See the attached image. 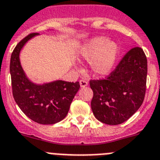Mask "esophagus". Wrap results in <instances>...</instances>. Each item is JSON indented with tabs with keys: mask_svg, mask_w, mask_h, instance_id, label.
<instances>
[{
	"mask_svg": "<svg viewBox=\"0 0 160 160\" xmlns=\"http://www.w3.org/2000/svg\"><path fill=\"white\" fill-rule=\"evenodd\" d=\"M80 87L84 88V87H86L88 84V83L87 80H80Z\"/></svg>",
	"mask_w": 160,
	"mask_h": 160,
	"instance_id": "obj_1",
	"label": "esophagus"
}]
</instances>
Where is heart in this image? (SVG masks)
Listing matches in <instances>:
<instances>
[{"mask_svg": "<svg viewBox=\"0 0 160 160\" xmlns=\"http://www.w3.org/2000/svg\"><path fill=\"white\" fill-rule=\"evenodd\" d=\"M119 46L105 37L92 39L81 48V56L91 61L92 69L96 74L108 75L114 68L119 55Z\"/></svg>", "mask_w": 160, "mask_h": 160, "instance_id": "1", "label": "heart"}]
</instances>
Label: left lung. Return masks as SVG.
<instances>
[{
	"label": "left lung",
	"mask_w": 160,
	"mask_h": 160,
	"mask_svg": "<svg viewBox=\"0 0 160 160\" xmlns=\"http://www.w3.org/2000/svg\"><path fill=\"white\" fill-rule=\"evenodd\" d=\"M148 60L144 52L135 47L123 56L104 79L91 80L93 97L91 107L95 117L109 125L129 119L140 108L146 92Z\"/></svg>",
	"instance_id": "left-lung-1"
}]
</instances>
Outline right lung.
I'll return each instance as SVG.
<instances>
[{
	"label": "right lung",
	"mask_w": 160,
	"mask_h": 160,
	"mask_svg": "<svg viewBox=\"0 0 160 160\" xmlns=\"http://www.w3.org/2000/svg\"><path fill=\"white\" fill-rule=\"evenodd\" d=\"M38 33L28 34L14 48L10 60L12 95L21 110L29 119L41 124L58 123L67 116L80 83L57 80L37 85L28 80L19 60L21 49Z\"/></svg>",
	"instance_id": "1"
}]
</instances>
